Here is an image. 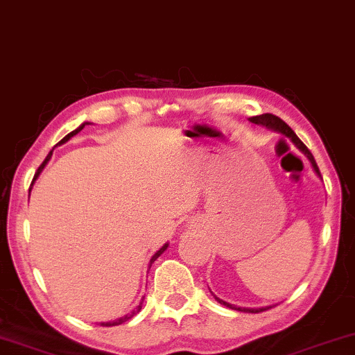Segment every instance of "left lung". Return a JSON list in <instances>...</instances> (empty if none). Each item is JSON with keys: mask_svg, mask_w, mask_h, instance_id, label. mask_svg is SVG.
I'll use <instances>...</instances> for the list:
<instances>
[{"mask_svg": "<svg viewBox=\"0 0 355 355\" xmlns=\"http://www.w3.org/2000/svg\"><path fill=\"white\" fill-rule=\"evenodd\" d=\"M251 121H253L254 125H264V126H267V128H272V130H275V131H280L282 135L288 136L290 139H291L293 142H295V146H296L297 148H300L301 152L306 153L307 158H309L311 163H312V166H314L315 173L318 174V176H320V169H318L317 163H315V160H314V157H312L311 150L304 146V142H302V141L300 139V137H297V136L295 135V131H293L291 128H290L288 125H286V123H285L284 120H282V118L272 115V114H263V115L253 116V118H251ZM216 300H218V301L220 302V304L230 307V309L245 311V312H254V314H256V312H263V311H266V309H269V307H263V309H241V307H235V306H232V304H229V302H224L223 300H219V297H216Z\"/></svg>", "mask_w": 355, "mask_h": 355, "instance_id": "8db88e82", "label": "left lung"}]
</instances>
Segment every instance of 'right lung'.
Masks as SVG:
<instances>
[{
	"mask_svg": "<svg viewBox=\"0 0 355 355\" xmlns=\"http://www.w3.org/2000/svg\"><path fill=\"white\" fill-rule=\"evenodd\" d=\"M85 125H86V123H85ZM85 125H81V126L78 128V130L71 131V132H70V135H67V136L64 137V139H62V141H60L59 144H64V142H67V141H69V139H70V137H73V136L76 135V132H80L81 130H83V128H85ZM51 155H53V150H51V152H49V155H48V157H46V160H44L43 163H41V165H40V168H38V171H37V173H35V178H33V179H37V178L40 176V173H41V171H43V168L46 166V163H48V162H49V158H51ZM166 248H168V243H166L165 246H162V248H160V250H158V251H157V253L152 256V259H150V266H152V263H153V261H155V259L158 258V256H160V254L163 253V251H165ZM142 301H144V300H142ZM141 307H142V302H141V304H139V306H137V307H136V311H132V312H131V314H130V315H125V317L118 318V320H115V322H107V323H101V325H105V327H114V325H120V323H123V322H126V320H130V318H131V317H135V315L137 314V312H139V311H141Z\"/></svg>",
	"mask_w": 355,
	"mask_h": 355,
	"instance_id": "1",
	"label": "right lung"
}]
</instances>
